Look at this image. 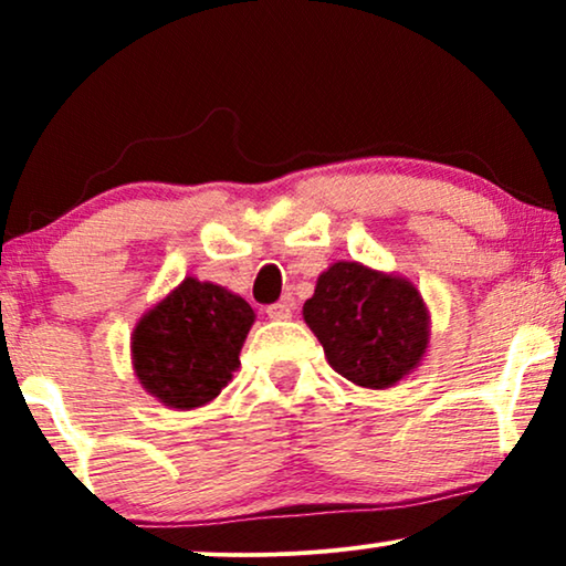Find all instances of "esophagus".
Masks as SVG:
<instances>
[{
  "label": "esophagus",
  "instance_id": "obj_1",
  "mask_svg": "<svg viewBox=\"0 0 566 566\" xmlns=\"http://www.w3.org/2000/svg\"><path fill=\"white\" fill-rule=\"evenodd\" d=\"M291 314H293V298H283V301H277V304L268 306V316L275 322L291 319Z\"/></svg>",
  "mask_w": 566,
  "mask_h": 566
}]
</instances>
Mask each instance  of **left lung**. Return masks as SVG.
<instances>
[{
	"mask_svg": "<svg viewBox=\"0 0 566 566\" xmlns=\"http://www.w3.org/2000/svg\"><path fill=\"white\" fill-rule=\"evenodd\" d=\"M304 322L347 381L384 391L420 366L430 312L409 277L363 262H332L304 304Z\"/></svg>",
	"mask_w": 566,
	"mask_h": 566,
	"instance_id": "obj_1",
	"label": "left lung"
}]
</instances>
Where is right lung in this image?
Masks as SVG:
<instances>
[{
	"instance_id": "add662e5",
	"label": "right lung",
	"mask_w": 566,
	"mask_h": 566,
	"mask_svg": "<svg viewBox=\"0 0 566 566\" xmlns=\"http://www.w3.org/2000/svg\"><path fill=\"white\" fill-rule=\"evenodd\" d=\"M252 324L254 312L242 296L188 275L136 322L130 366L144 391L165 407H206L239 368Z\"/></svg>"
}]
</instances>
